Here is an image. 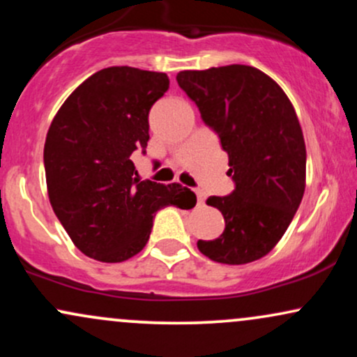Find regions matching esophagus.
Instances as JSON below:
<instances>
[{
	"label": "esophagus",
	"mask_w": 357,
	"mask_h": 357,
	"mask_svg": "<svg viewBox=\"0 0 357 357\" xmlns=\"http://www.w3.org/2000/svg\"><path fill=\"white\" fill-rule=\"evenodd\" d=\"M195 192H196V198H198V203H199V204L204 203V199H206V195H204V191L196 190Z\"/></svg>",
	"instance_id": "34e87169"
}]
</instances>
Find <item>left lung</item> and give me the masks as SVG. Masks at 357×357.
I'll return each instance as SVG.
<instances>
[{
  "instance_id": "8db88e82",
  "label": "left lung",
  "mask_w": 357,
  "mask_h": 357,
  "mask_svg": "<svg viewBox=\"0 0 357 357\" xmlns=\"http://www.w3.org/2000/svg\"><path fill=\"white\" fill-rule=\"evenodd\" d=\"M176 80L220 137L235 183L230 195L206 199L225 230L199 240V252L220 264L255 261L284 236L304 196L307 154L296 110L275 82L247 65L184 70Z\"/></svg>"
}]
</instances>
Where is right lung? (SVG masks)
Instances as JSON below:
<instances>
[{
  "instance_id": "obj_1",
  "label": "right lung",
  "mask_w": 357,
  "mask_h": 357,
  "mask_svg": "<svg viewBox=\"0 0 357 357\" xmlns=\"http://www.w3.org/2000/svg\"><path fill=\"white\" fill-rule=\"evenodd\" d=\"M169 89L166 73L109 67L65 100L45 141L48 198L73 245L117 264L149 240L155 213L186 210L196 195L181 184L137 179L130 155L146 154L149 110Z\"/></svg>"
}]
</instances>
